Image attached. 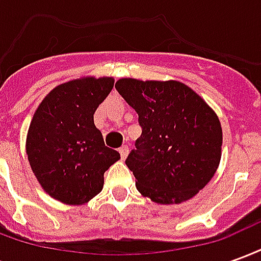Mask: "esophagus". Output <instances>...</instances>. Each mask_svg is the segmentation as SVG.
<instances>
[{"instance_id": "obj_1", "label": "esophagus", "mask_w": 261, "mask_h": 261, "mask_svg": "<svg viewBox=\"0 0 261 261\" xmlns=\"http://www.w3.org/2000/svg\"><path fill=\"white\" fill-rule=\"evenodd\" d=\"M119 152H120V156H121V159H125V156L128 155V147H127V145H123V147H120Z\"/></svg>"}]
</instances>
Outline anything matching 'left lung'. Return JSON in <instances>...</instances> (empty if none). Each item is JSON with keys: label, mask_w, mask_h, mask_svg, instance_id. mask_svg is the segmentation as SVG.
I'll return each instance as SVG.
<instances>
[{"label": "left lung", "mask_w": 261, "mask_h": 261, "mask_svg": "<svg viewBox=\"0 0 261 261\" xmlns=\"http://www.w3.org/2000/svg\"><path fill=\"white\" fill-rule=\"evenodd\" d=\"M116 89L138 113L141 137L125 165L138 192L159 204L196 196L218 168L221 124L211 108L177 81L123 78Z\"/></svg>", "instance_id": "left-lung-1"}]
</instances>
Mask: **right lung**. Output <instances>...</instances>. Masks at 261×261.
I'll return each mask as SVG.
<instances>
[{"instance_id":"1","label":"right lung","mask_w":261,"mask_h":261,"mask_svg":"<svg viewBox=\"0 0 261 261\" xmlns=\"http://www.w3.org/2000/svg\"><path fill=\"white\" fill-rule=\"evenodd\" d=\"M112 78H82L54 88L32 119L26 153L46 192L65 204H84L103 189V175L120 153L105 145L93 124Z\"/></svg>"}]
</instances>
